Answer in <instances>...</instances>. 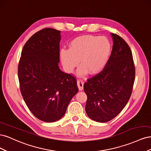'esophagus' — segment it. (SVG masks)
Segmentation results:
<instances>
[{
  "label": "esophagus",
  "mask_w": 151,
  "mask_h": 151,
  "mask_svg": "<svg viewBox=\"0 0 151 151\" xmlns=\"http://www.w3.org/2000/svg\"><path fill=\"white\" fill-rule=\"evenodd\" d=\"M77 86H78V88L79 89V91H82L83 89L84 88V83L81 80H77Z\"/></svg>",
  "instance_id": "34e87169"
}]
</instances>
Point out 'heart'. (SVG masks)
<instances>
[{
  "label": "heart",
  "mask_w": 151,
  "mask_h": 151,
  "mask_svg": "<svg viewBox=\"0 0 151 151\" xmlns=\"http://www.w3.org/2000/svg\"><path fill=\"white\" fill-rule=\"evenodd\" d=\"M69 49L62 48L60 58L64 70L71 73L79 62L77 74L84 76L88 72L95 74L106 67L110 58L112 45L105 36L83 35L73 39Z\"/></svg>",
  "instance_id": "heart-1"
}]
</instances>
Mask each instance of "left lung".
Masks as SVG:
<instances>
[{
	"instance_id": "8db88e82",
	"label": "left lung",
	"mask_w": 151,
	"mask_h": 151,
	"mask_svg": "<svg viewBox=\"0 0 151 151\" xmlns=\"http://www.w3.org/2000/svg\"><path fill=\"white\" fill-rule=\"evenodd\" d=\"M111 36L113 45L107 65L84 84L88 96L87 115L101 123L110 121L125 108L135 81V66L129 46L120 36L114 33Z\"/></svg>"
}]
</instances>
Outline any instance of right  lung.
Returning a JSON list of instances; mask_svg holds the SVG:
<instances>
[{"label":"right lung","instance_id":"right-lung-1","mask_svg":"<svg viewBox=\"0 0 151 151\" xmlns=\"http://www.w3.org/2000/svg\"><path fill=\"white\" fill-rule=\"evenodd\" d=\"M60 33L45 28L34 34L22 48L18 65L22 98L34 116L45 122L60 119L79 90L75 77L58 67Z\"/></svg>","mask_w":151,"mask_h":151}]
</instances>
